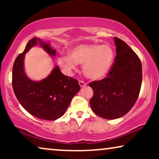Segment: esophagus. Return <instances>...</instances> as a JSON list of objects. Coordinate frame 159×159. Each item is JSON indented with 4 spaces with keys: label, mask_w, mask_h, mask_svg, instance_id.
<instances>
[{
    "label": "esophagus",
    "mask_w": 159,
    "mask_h": 159,
    "mask_svg": "<svg viewBox=\"0 0 159 159\" xmlns=\"http://www.w3.org/2000/svg\"><path fill=\"white\" fill-rule=\"evenodd\" d=\"M79 84H80V86L81 87V88H83V87L86 86V83L83 81H82V80H80L79 81Z\"/></svg>",
    "instance_id": "esophagus-1"
}]
</instances>
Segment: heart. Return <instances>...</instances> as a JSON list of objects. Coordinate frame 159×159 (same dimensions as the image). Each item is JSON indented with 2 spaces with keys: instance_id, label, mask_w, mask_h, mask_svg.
I'll return each instance as SVG.
<instances>
[{
  "instance_id": "obj_1",
  "label": "heart",
  "mask_w": 159,
  "mask_h": 159,
  "mask_svg": "<svg viewBox=\"0 0 159 159\" xmlns=\"http://www.w3.org/2000/svg\"><path fill=\"white\" fill-rule=\"evenodd\" d=\"M114 60V51L110 45L82 44L74 48L70 56H61L58 62L68 71L82 65L84 75L93 80H101L109 72Z\"/></svg>"
}]
</instances>
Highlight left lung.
Listing matches in <instances>:
<instances>
[{
  "label": "left lung",
  "mask_w": 159,
  "mask_h": 159,
  "mask_svg": "<svg viewBox=\"0 0 159 159\" xmlns=\"http://www.w3.org/2000/svg\"><path fill=\"white\" fill-rule=\"evenodd\" d=\"M116 48L115 62L107 77L89 83L93 96L91 108L106 119L120 118L130 111L138 100L142 84V64L131 48L114 38Z\"/></svg>",
  "instance_id": "obj_1"
}]
</instances>
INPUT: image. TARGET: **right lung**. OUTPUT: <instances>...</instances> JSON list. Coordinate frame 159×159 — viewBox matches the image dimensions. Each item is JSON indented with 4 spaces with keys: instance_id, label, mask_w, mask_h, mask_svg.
Here are the masks:
<instances>
[{
    "instance_id": "right-lung-1",
    "label": "right lung",
    "mask_w": 159,
    "mask_h": 159,
    "mask_svg": "<svg viewBox=\"0 0 159 159\" xmlns=\"http://www.w3.org/2000/svg\"><path fill=\"white\" fill-rule=\"evenodd\" d=\"M37 45H40L52 57L55 56L56 50L51 48L49 43L37 38L30 40L14 63L13 89L17 100L30 114L44 120H56L64 114L80 87L77 80L63 75L58 66L40 81L30 79L25 74L24 61L25 54Z\"/></svg>"
}]
</instances>
